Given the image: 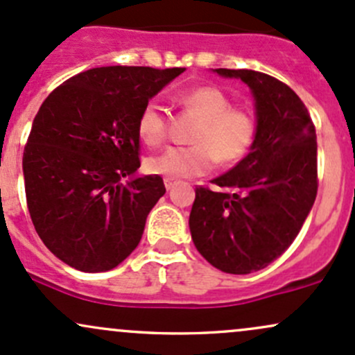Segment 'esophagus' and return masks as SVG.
<instances>
[{"label":"esophagus","instance_id":"esophagus-1","mask_svg":"<svg viewBox=\"0 0 355 355\" xmlns=\"http://www.w3.org/2000/svg\"><path fill=\"white\" fill-rule=\"evenodd\" d=\"M163 182H165V187H166V190H171L175 187V180H171V178H163Z\"/></svg>","mask_w":355,"mask_h":355}]
</instances>
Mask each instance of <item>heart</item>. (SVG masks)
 I'll list each match as a JSON object with an SVG mask.
<instances>
[{
	"label": "heart",
	"instance_id": "obj_1",
	"mask_svg": "<svg viewBox=\"0 0 355 355\" xmlns=\"http://www.w3.org/2000/svg\"><path fill=\"white\" fill-rule=\"evenodd\" d=\"M180 104L189 114L196 116L198 124L190 141L192 146H175L146 159L150 173L162 175L171 180L202 177L217 165L239 163L254 145L258 123L251 109L231 106V97L214 85L187 91L180 96ZM136 131L148 146H158L168 133L165 111L157 101H148L139 111Z\"/></svg>",
	"mask_w": 355,
	"mask_h": 355
}]
</instances>
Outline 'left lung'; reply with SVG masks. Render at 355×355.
Here are the masks:
<instances>
[{
  "mask_svg": "<svg viewBox=\"0 0 355 355\" xmlns=\"http://www.w3.org/2000/svg\"><path fill=\"white\" fill-rule=\"evenodd\" d=\"M254 97L251 151L209 187H197L190 234L197 251L231 275L259 271L283 254L317 197V135L309 109L282 80L248 69H216Z\"/></svg>",
  "mask_w": 355,
  "mask_h": 355,
  "instance_id": "left-lung-1",
  "label": "left lung"
}]
</instances>
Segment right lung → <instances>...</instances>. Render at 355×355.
<instances>
[{
    "label": "right lung",
    "instance_id": "obj_1",
    "mask_svg": "<svg viewBox=\"0 0 355 355\" xmlns=\"http://www.w3.org/2000/svg\"><path fill=\"white\" fill-rule=\"evenodd\" d=\"M184 70H85L38 109L23 151L26 205L37 234L69 266L109 271L141 241L148 214L166 190L159 175L135 177L141 165L136 123Z\"/></svg>",
    "mask_w": 355,
    "mask_h": 355
}]
</instances>
